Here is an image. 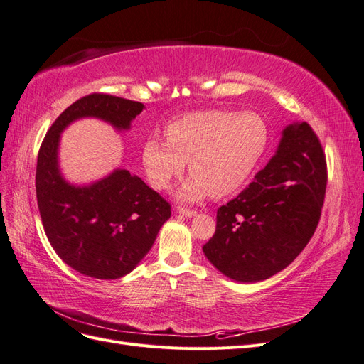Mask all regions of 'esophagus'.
Returning <instances> with one entry per match:
<instances>
[{"instance_id":"34e87169","label":"esophagus","mask_w":364,"mask_h":364,"mask_svg":"<svg viewBox=\"0 0 364 364\" xmlns=\"http://www.w3.org/2000/svg\"><path fill=\"white\" fill-rule=\"evenodd\" d=\"M178 213L183 217H194L197 215V211H194V209H186V208H179Z\"/></svg>"}]
</instances>
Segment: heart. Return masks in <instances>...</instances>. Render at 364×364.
Returning a JSON list of instances; mask_svg holds the SVG:
<instances>
[{
	"label": "heart",
	"instance_id": "heart-1",
	"mask_svg": "<svg viewBox=\"0 0 364 364\" xmlns=\"http://www.w3.org/2000/svg\"><path fill=\"white\" fill-rule=\"evenodd\" d=\"M269 135L266 121L257 112H191L165 127L167 141L149 138L144 142L142 165L150 183L167 190L188 162L193 176L179 190V199L225 197L237 191L257 168Z\"/></svg>",
	"mask_w": 364,
	"mask_h": 364
}]
</instances>
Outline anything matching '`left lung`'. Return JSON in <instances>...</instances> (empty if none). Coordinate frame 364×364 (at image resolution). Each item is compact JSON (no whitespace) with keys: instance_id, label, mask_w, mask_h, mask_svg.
Segmentation results:
<instances>
[{"instance_id":"8db88e82","label":"left lung","mask_w":364,"mask_h":364,"mask_svg":"<svg viewBox=\"0 0 364 364\" xmlns=\"http://www.w3.org/2000/svg\"><path fill=\"white\" fill-rule=\"evenodd\" d=\"M326 190V161L308 123L282 130L277 153L234 200L217 209L203 253L225 277L264 281L284 270L311 240Z\"/></svg>"}]
</instances>
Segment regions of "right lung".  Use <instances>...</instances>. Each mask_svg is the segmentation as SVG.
I'll return each mask as SVG.
<instances>
[{
    "instance_id": "add662e5",
    "label": "right lung",
    "mask_w": 364,
    "mask_h": 364,
    "mask_svg": "<svg viewBox=\"0 0 364 364\" xmlns=\"http://www.w3.org/2000/svg\"><path fill=\"white\" fill-rule=\"evenodd\" d=\"M142 109L139 102L90 94L56 118L39 149L36 197L47 238L63 262L95 279H118L134 270L170 218L171 206L127 170L117 168L83 186L67 182L59 168L60 134L73 121L90 117L127 130Z\"/></svg>"
}]
</instances>
